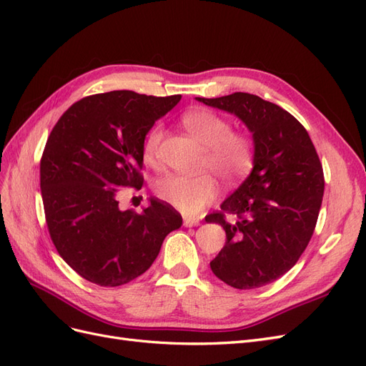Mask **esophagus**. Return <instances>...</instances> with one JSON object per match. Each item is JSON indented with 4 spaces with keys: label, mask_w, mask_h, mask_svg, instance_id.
<instances>
[{
    "label": "esophagus",
    "mask_w": 366,
    "mask_h": 366,
    "mask_svg": "<svg viewBox=\"0 0 366 366\" xmlns=\"http://www.w3.org/2000/svg\"><path fill=\"white\" fill-rule=\"evenodd\" d=\"M183 224H184V227H194V226H198V224H200V219H197V218H189V217H184V218H183Z\"/></svg>",
    "instance_id": "esophagus-1"
}]
</instances>
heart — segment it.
I'll return each mask as SVG.
<instances>
[{
	"label": "heart",
	"mask_w": 366,
	"mask_h": 366,
	"mask_svg": "<svg viewBox=\"0 0 366 366\" xmlns=\"http://www.w3.org/2000/svg\"><path fill=\"white\" fill-rule=\"evenodd\" d=\"M182 122L187 132L204 149L203 164L219 180L234 183L246 177L253 166L252 140L239 132H232L230 122L209 109H194L183 114ZM162 140V125H154L143 140V157L156 159ZM156 192L186 215H194L214 200L217 183L209 174L182 175L171 174L156 184Z\"/></svg>",
	"instance_id": "heart-1"
}]
</instances>
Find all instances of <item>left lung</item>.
I'll use <instances>...</instances> for the list:
<instances>
[{
  "instance_id": "8db88e82",
  "label": "left lung",
  "mask_w": 366,
  "mask_h": 366,
  "mask_svg": "<svg viewBox=\"0 0 366 366\" xmlns=\"http://www.w3.org/2000/svg\"><path fill=\"white\" fill-rule=\"evenodd\" d=\"M195 99L252 132V172L206 221L223 226L227 238L210 261L214 274L234 289H258L289 272L310 242L324 197L322 164L307 129L281 107L249 93ZM224 213L239 219L227 224Z\"/></svg>"
}]
</instances>
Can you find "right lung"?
<instances>
[{
  "mask_svg": "<svg viewBox=\"0 0 366 366\" xmlns=\"http://www.w3.org/2000/svg\"><path fill=\"white\" fill-rule=\"evenodd\" d=\"M180 99L128 90L88 96L51 129L41 159L44 210L54 247L84 280L102 287L136 280L182 226V215L156 198L142 214L117 202L122 187H142L143 140Z\"/></svg>",
  "mask_w": 366,
  "mask_h": 366,
  "instance_id": "obj_1",
  "label": "right lung"
}]
</instances>
